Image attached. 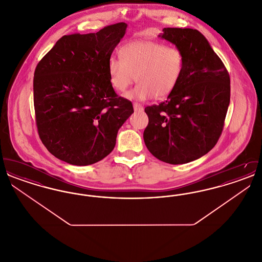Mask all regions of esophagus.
Returning a JSON list of instances; mask_svg holds the SVG:
<instances>
[{
	"mask_svg": "<svg viewBox=\"0 0 262 262\" xmlns=\"http://www.w3.org/2000/svg\"><path fill=\"white\" fill-rule=\"evenodd\" d=\"M134 109H135V111H143V107L137 103L134 104Z\"/></svg>",
	"mask_w": 262,
	"mask_h": 262,
	"instance_id": "1",
	"label": "esophagus"
}]
</instances>
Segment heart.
I'll return each instance as SVG.
<instances>
[{
	"mask_svg": "<svg viewBox=\"0 0 262 262\" xmlns=\"http://www.w3.org/2000/svg\"><path fill=\"white\" fill-rule=\"evenodd\" d=\"M122 60L111 58L108 74L113 88L124 92L136 80L138 84L125 93L126 99L144 101L155 96H169L178 85L184 70L185 57L181 49L156 41H135L125 45Z\"/></svg>",
	"mask_w": 262,
	"mask_h": 262,
	"instance_id": "1",
	"label": "heart"
}]
</instances>
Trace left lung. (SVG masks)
Segmentation results:
<instances>
[{
	"label": "left lung",
	"instance_id": "1",
	"mask_svg": "<svg viewBox=\"0 0 262 262\" xmlns=\"http://www.w3.org/2000/svg\"><path fill=\"white\" fill-rule=\"evenodd\" d=\"M181 49V79L165 102L145 108L143 139L150 153L178 165L196 160L215 146L230 104V76L199 30L164 28L158 35Z\"/></svg>",
	"mask_w": 262,
	"mask_h": 262
}]
</instances>
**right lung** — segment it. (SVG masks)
<instances>
[{"instance_id": "obj_1", "label": "right lung", "mask_w": 262, "mask_h": 262, "mask_svg": "<svg viewBox=\"0 0 262 262\" xmlns=\"http://www.w3.org/2000/svg\"><path fill=\"white\" fill-rule=\"evenodd\" d=\"M126 27L119 23L96 33L64 35L38 62L33 78L38 134L58 159L76 166L102 160L134 113L132 102L116 94L108 74Z\"/></svg>"}]
</instances>
